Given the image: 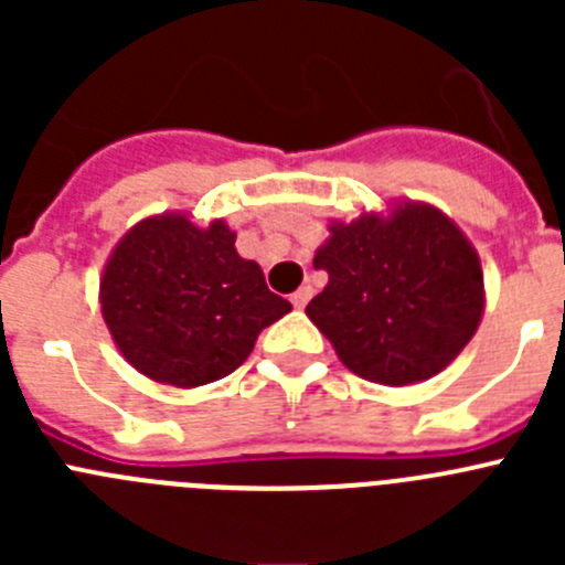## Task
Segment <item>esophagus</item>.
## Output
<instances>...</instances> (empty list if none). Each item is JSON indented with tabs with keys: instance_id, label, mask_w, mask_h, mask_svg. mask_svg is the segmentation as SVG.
I'll return each instance as SVG.
<instances>
[{
	"instance_id": "obj_1",
	"label": "esophagus",
	"mask_w": 565,
	"mask_h": 565,
	"mask_svg": "<svg viewBox=\"0 0 565 565\" xmlns=\"http://www.w3.org/2000/svg\"><path fill=\"white\" fill-rule=\"evenodd\" d=\"M311 294H313L311 286H302V288H299V291H294V294H291L294 308H297V311H302V308L308 306V299H311Z\"/></svg>"
}]
</instances>
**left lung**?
Returning <instances> with one entry per match:
<instances>
[{"instance_id": "8db88e82", "label": "left lung", "mask_w": 565, "mask_h": 565, "mask_svg": "<svg viewBox=\"0 0 565 565\" xmlns=\"http://www.w3.org/2000/svg\"><path fill=\"white\" fill-rule=\"evenodd\" d=\"M313 266L326 268L328 286L308 302V319L367 382H427L481 326V257L433 203L393 201L353 221L333 217Z\"/></svg>"}]
</instances>
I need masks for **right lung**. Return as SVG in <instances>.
Here are the masks:
<instances>
[{
	"label": "right lung",
	"mask_w": 565,
	"mask_h": 565,
	"mask_svg": "<svg viewBox=\"0 0 565 565\" xmlns=\"http://www.w3.org/2000/svg\"><path fill=\"white\" fill-rule=\"evenodd\" d=\"M223 217L149 214L104 263L98 302L115 348L152 382L201 387L228 376L259 331L291 311L263 268L234 248Z\"/></svg>",
	"instance_id": "right-lung-1"
}]
</instances>
